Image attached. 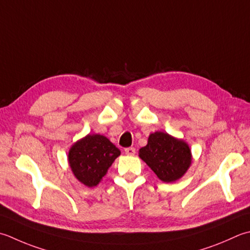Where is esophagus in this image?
<instances>
[{
  "label": "esophagus",
  "mask_w": 250,
  "mask_h": 250,
  "mask_svg": "<svg viewBox=\"0 0 250 250\" xmlns=\"http://www.w3.org/2000/svg\"><path fill=\"white\" fill-rule=\"evenodd\" d=\"M125 153L129 156H133L135 154V148L134 147H128L125 149Z\"/></svg>",
  "instance_id": "34e87169"
}]
</instances>
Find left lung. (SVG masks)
Returning <instances> with one entry per match:
<instances>
[{"mask_svg":"<svg viewBox=\"0 0 250 250\" xmlns=\"http://www.w3.org/2000/svg\"><path fill=\"white\" fill-rule=\"evenodd\" d=\"M140 158L164 182H174L182 178L192 163L188 143L165 132L151 133L147 145L139 151Z\"/></svg>","mask_w":250,"mask_h":250,"instance_id":"8db88e82","label":"left lung"}]
</instances>
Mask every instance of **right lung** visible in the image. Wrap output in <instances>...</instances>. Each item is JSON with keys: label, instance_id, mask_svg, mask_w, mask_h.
I'll list each match as a JSON object with an SVG mask.
<instances>
[{"label": "right lung", "instance_id": "obj_1", "mask_svg": "<svg viewBox=\"0 0 250 250\" xmlns=\"http://www.w3.org/2000/svg\"><path fill=\"white\" fill-rule=\"evenodd\" d=\"M120 155V150L104 135L87 134L69 149L68 161L75 177L85 187H96Z\"/></svg>", "mask_w": 250, "mask_h": 250}]
</instances>
